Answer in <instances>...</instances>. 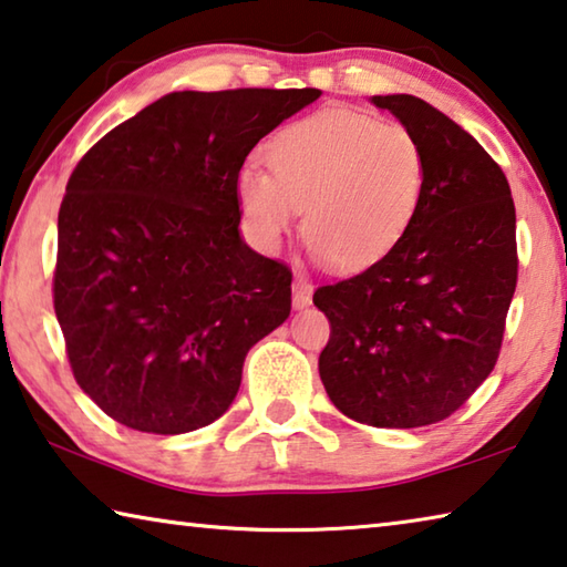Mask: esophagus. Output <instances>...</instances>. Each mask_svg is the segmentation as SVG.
Listing matches in <instances>:
<instances>
[{"instance_id":"34e87169","label":"esophagus","mask_w":567,"mask_h":567,"mask_svg":"<svg viewBox=\"0 0 567 567\" xmlns=\"http://www.w3.org/2000/svg\"><path fill=\"white\" fill-rule=\"evenodd\" d=\"M312 305V285L305 277H297L292 282V307L295 310H305Z\"/></svg>"}]
</instances>
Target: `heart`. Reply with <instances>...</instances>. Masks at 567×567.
<instances>
[{"label": "heart", "instance_id": "heart-1", "mask_svg": "<svg viewBox=\"0 0 567 567\" xmlns=\"http://www.w3.org/2000/svg\"><path fill=\"white\" fill-rule=\"evenodd\" d=\"M272 172L247 162L237 203L257 245L280 249L305 213L318 260L354 272L398 247L425 197L427 162L415 134L352 110H322L267 142Z\"/></svg>", "mask_w": 567, "mask_h": 567}]
</instances>
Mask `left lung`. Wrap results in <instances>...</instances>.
<instances>
[{
    "mask_svg": "<svg viewBox=\"0 0 567 567\" xmlns=\"http://www.w3.org/2000/svg\"><path fill=\"white\" fill-rule=\"evenodd\" d=\"M425 152L427 185L390 255L312 302L332 324L320 378L372 427L445 420L491 375L517 282L515 205L493 157L433 104L375 94Z\"/></svg>",
    "mask_w": 567,
    "mask_h": 567,
    "instance_id": "left-lung-1",
    "label": "left lung"
}]
</instances>
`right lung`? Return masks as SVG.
<instances>
[{
	"mask_svg": "<svg viewBox=\"0 0 567 567\" xmlns=\"http://www.w3.org/2000/svg\"><path fill=\"white\" fill-rule=\"evenodd\" d=\"M320 90L169 92L74 167L54 312L76 385L140 433L223 417L249 348L290 318L292 275L239 235L237 172Z\"/></svg>",
	"mask_w": 567,
	"mask_h": 567,
	"instance_id": "1",
	"label": "right lung"
}]
</instances>
